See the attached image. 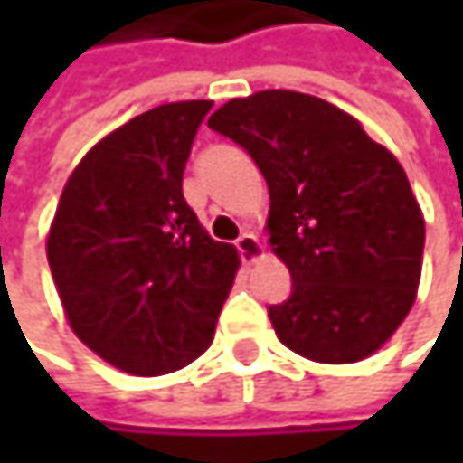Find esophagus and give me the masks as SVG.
Returning <instances> with one entry per match:
<instances>
[{
	"label": "esophagus",
	"instance_id": "obj_1",
	"mask_svg": "<svg viewBox=\"0 0 463 463\" xmlns=\"http://www.w3.org/2000/svg\"><path fill=\"white\" fill-rule=\"evenodd\" d=\"M235 249H238L243 262H257L265 254V249H262V243H260V238L254 232H241V238L235 241Z\"/></svg>",
	"mask_w": 463,
	"mask_h": 463
}]
</instances>
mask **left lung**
<instances>
[{"instance_id": "obj_1", "label": "left lung", "mask_w": 463, "mask_h": 463, "mask_svg": "<svg viewBox=\"0 0 463 463\" xmlns=\"http://www.w3.org/2000/svg\"><path fill=\"white\" fill-rule=\"evenodd\" d=\"M209 128L268 182L270 246L292 276V295L268 308L279 340L324 364L378 351L413 308L426 235L400 160L335 104L295 90L232 99Z\"/></svg>"}]
</instances>
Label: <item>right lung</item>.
I'll return each instance as SVG.
<instances>
[{"label":"right lung","mask_w":463,"mask_h":463,"mask_svg":"<svg viewBox=\"0 0 463 463\" xmlns=\"http://www.w3.org/2000/svg\"><path fill=\"white\" fill-rule=\"evenodd\" d=\"M212 101L163 104L99 141L71 171L47 262L74 335L131 375L198 359L238 270V251L201 228L182 193Z\"/></svg>","instance_id":"right-lung-1"}]
</instances>
